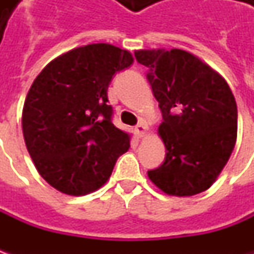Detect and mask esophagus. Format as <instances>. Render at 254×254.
Wrapping results in <instances>:
<instances>
[{
  "mask_svg": "<svg viewBox=\"0 0 254 254\" xmlns=\"http://www.w3.org/2000/svg\"><path fill=\"white\" fill-rule=\"evenodd\" d=\"M134 132H135V135H137L138 138H142V137L145 135V132H147V126H145L144 123L137 124L135 128H134Z\"/></svg>",
  "mask_w": 254,
  "mask_h": 254,
  "instance_id": "obj_1",
  "label": "esophagus"
}]
</instances>
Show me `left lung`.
I'll return each mask as SVG.
<instances>
[{
  "label": "left lung",
  "instance_id": "8db88e82",
  "mask_svg": "<svg viewBox=\"0 0 254 254\" xmlns=\"http://www.w3.org/2000/svg\"><path fill=\"white\" fill-rule=\"evenodd\" d=\"M138 64L160 103L158 135L165 161L148 171L167 195L192 196L206 190L229 161L238 137V107L229 84L209 64L182 49H140Z\"/></svg>",
  "mask_w": 254,
  "mask_h": 254
}]
</instances>
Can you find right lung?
I'll return each instance as SVG.
<instances>
[{
	"label": "right lung",
	"instance_id": "right-lung-1",
	"mask_svg": "<svg viewBox=\"0 0 254 254\" xmlns=\"http://www.w3.org/2000/svg\"><path fill=\"white\" fill-rule=\"evenodd\" d=\"M132 55L110 44L74 48L36 76L22 109V132L39 175L62 193L80 196L107 182L130 135L112 123L107 89Z\"/></svg>",
	"mask_w": 254,
	"mask_h": 254
}]
</instances>
